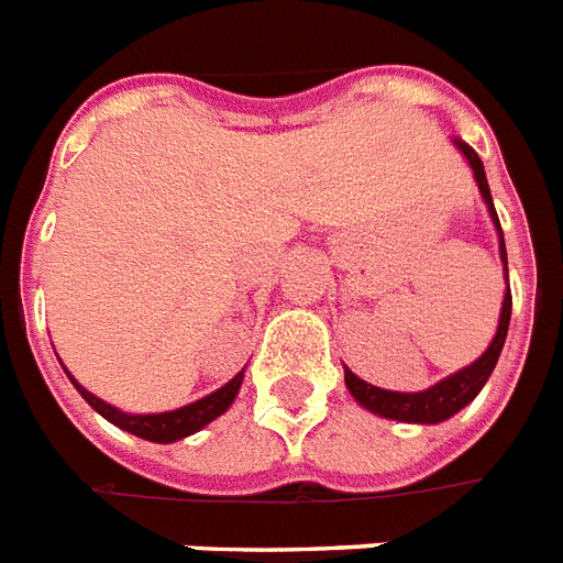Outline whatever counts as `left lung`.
I'll return each mask as SVG.
<instances>
[{
	"label": "left lung",
	"instance_id": "8db88e82",
	"mask_svg": "<svg viewBox=\"0 0 563 563\" xmlns=\"http://www.w3.org/2000/svg\"><path fill=\"white\" fill-rule=\"evenodd\" d=\"M462 148V154L471 163L473 175H476V184H479L482 198L488 201L490 219L497 224L499 230V219L497 210H494V201H490V189H488V178H485V166H482L479 154L473 152L467 143H455ZM499 254H503V263H506V280H508V260H506V242H503V230H499ZM508 321H511V289L506 291V298H503V312H499V327L497 335H494V342L485 353H482L479 360L467 365L459 374L446 376L438 385L427 388V391L418 394H400V391H385V388H376V385H368L365 379L353 374V371L344 368V383L351 388V394L356 400L371 409L379 418H391V420H406V423H441V420L453 418L455 411L464 409L467 402L482 391V385L488 383L490 371L497 365L499 351H503V344H506V333H508Z\"/></svg>",
	"mask_w": 563,
	"mask_h": 563
}]
</instances>
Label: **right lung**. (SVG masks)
<instances>
[{
    "mask_svg": "<svg viewBox=\"0 0 563 563\" xmlns=\"http://www.w3.org/2000/svg\"><path fill=\"white\" fill-rule=\"evenodd\" d=\"M242 376L245 371H239L228 385H221L219 391L207 394L201 400L189 402L184 409H175V411H161V415H128V411H119L113 409L110 402L99 400L96 394H90L87 388L75 383V388L81 391V397L90 402L92 409L99 411L101 418H108L110 423H117L119 429H125L131 435L136 438H145V441H157V444H172V441H178V438H187L198 429H203L210 420H216L219 415L228 411V406L236 400L239 394V385H242Z\"/></svg>",
    "mask_w": 563,
    "mask_h": 563,
    "instance_id": "obj_1",
    "label": "right lung"
}]
</instances>
